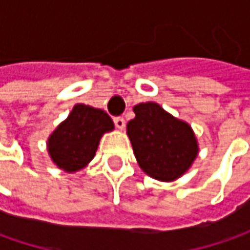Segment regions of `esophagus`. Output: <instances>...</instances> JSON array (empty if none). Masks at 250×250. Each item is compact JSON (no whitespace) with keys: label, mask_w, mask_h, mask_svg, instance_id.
Listing matches in <instances>:
<instances>
[{"label":"esophagus","mask_w":250,"mask_h":250,"mask_svg":"<svg viewBox=\"0 0 250 250\" xmlns=\"http://www.w3.org/2000/svg\"><path fill=\"white\" fill-rule=\"evenodd\" d=\"M114 124H115V126L121 130L125 128V120H124L122 117H115V118H114Z\"/></svg>","instance_id":"esophagus-1"}]
</instances>
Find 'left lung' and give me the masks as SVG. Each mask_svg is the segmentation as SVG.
Returning a JSON list of instances; mask_svg holds the SVG:
<instances>
[{"label": "left lung", "instance_id": "8db88e82", "mask_svg": "<svg viewBox=\"0 0 250 250\" xmlns=\"http://www.w3.org/2000/svg\"><path fill=\"white\" fill-rule=\"evenodd\" d=\"M133 112L126 133L139 167L164 182L184 175L199 151L192 128L153 101L135 105Z\"/></svg>", "mask_w": 250, "mask_h": 250}]
</instances>
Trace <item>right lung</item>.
<instances>
[{
	"label": "right lung",
	"mask_w": 250,
	"mask_h": 250,
	"mask_svg": "<svg viewBox=\"0 0 250 250\" xmlns=\"http://www.w3.org/2000/svg\"><path fill=\"white\" fill-rule=\"evenodd\" d=\"M112 129L114 124L105 111L76 104L68 118L50 135L48 154L63 171H79L93 160L101 136Z\"/></svg>",
	"instance_id": "1"
}]
</instances>
